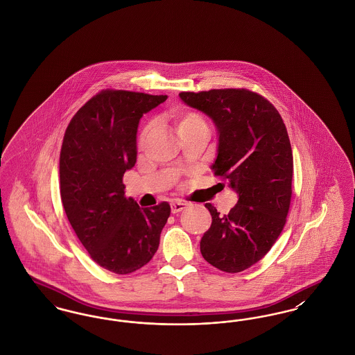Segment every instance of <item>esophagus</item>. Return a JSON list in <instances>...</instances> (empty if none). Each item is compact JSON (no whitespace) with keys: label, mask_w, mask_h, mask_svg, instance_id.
Segmentation results:
<instances>
[{"label":"esophagus","mask_w":355,"mask_h":355,"mask_svg":"<svg viewBox=\"0 0 355 355\" xmlns=\"http://www.w3.org/2000/svg\"><path fill=\"white\" fill-rule=\"evenodd\" d=\"M184 209H186V203L184 202H174L171 203V213L173 214H177L180 211H182Z\"/></svg>","instance_id":"esophagus-1"}]
</instances>
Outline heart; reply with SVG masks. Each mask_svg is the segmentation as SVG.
Wrapping results in <instances>:
<instances>
[{
    "mask_svg": "<svg viewBox=\"0 0 355 355\" xmlns=\"http://www.w3.org/2000/svg\"><path fill=\"white\" fill-rule=\"evenodd\" d=\"M170 121L174 125V129L177 132V135H185L190 132L194 130H200V129H207L206 122L203 119L201 114L196 113V112H186V110H175L169 116ZM149 128L145 129L142 137H145L148 133Z\"/></svg>",
    "mask_w": 355,
    "mask_h": 355,
    "instance_id": "1",
    "label": "heart"
}]
</instances>
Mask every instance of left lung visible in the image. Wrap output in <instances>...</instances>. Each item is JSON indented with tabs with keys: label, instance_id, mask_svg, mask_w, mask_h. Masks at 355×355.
<instances>
[{
	"label": "left lung",
	"instance_id": "obj_1",
	"mask_svg": "<svg viewBox=\"0 0 355 355\" xmlns=\"http://www.w3.org/2000/svg\"><path fill=\"white\" fill-rule=\"evenodd\" d=\"M180 98L213 119L218 150L211 170L238 194L227 214L205 205L213 220L201 254L220 270H246L268 254L286 223L293 180L286 126L270 102L248 89L182 92Z\"/></svg>",
	"mask_w": 355,
	"mask_h": 355
}]
</instances>
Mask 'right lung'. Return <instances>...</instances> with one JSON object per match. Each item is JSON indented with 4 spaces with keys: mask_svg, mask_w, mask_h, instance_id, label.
Segmentation results:
<instances>
[{
    "mask_svg": "<svg viewBox=\"0 0 355 355\" xmlns=\"http://www.w3.org/2000/svg\"><path fill=\"white\" fill-rule=\"evenodd\" d=\"M168 96L102 90L69 123L60 154V193L69 222L90 258L106 270L145 266L159 245L170 205L141 209L122 178L137 161L141 117Z\"/></svg>",
    "mask_w": 355,
    "mask_h": 355,
    "instance_id": "obj_1",
    "label": "right lung"
}]
</instances>
